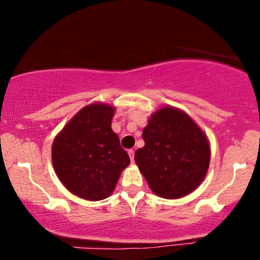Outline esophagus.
Masks as SVG:
<instances>
[{"mask_svg": "<svg viewBox=\"0 0 260 260\" xmlns=\"http://www.w3.org/2000/svg\"><path fill=\"white\" fill-rule=\"evenodd\" d=\"M127 154H129V157L131 159V162H134V158H135V151L133 150V149H130L129 151H127Z\"/></svg>", "mask_w": 260, "mask_h": 260, "instance_id": "1", "label": "esophagus"}]
</instances>
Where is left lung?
<instances>
[{"instance_id":"left-lung-1","label":"left lung","mask_w":260,"mask_h":260,"mask_svg":"<svg viewBox=\"0 0 260 260\" xmlns=\"http://www.w3.org/2000/svg\"><path fill=\"white\" fill-rule=\"evenodd\" d=\"M135 162L152 193L180 199L200 186L211 161V145L201 127L182 110L166 105L152 112Z\"/></svg>"}]
</instances>
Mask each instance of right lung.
<instances>
[{"label":"right lung","instance_id":"add662e5","mask_svg":"<svg viewBox=\"0 0 260 260\" xmlns=\"http://www.w3.org/2000/svg\"><path fill=\"white\" fill-rule=\"evenodd\" d=\"M115 106L91 103L56 135L52 145L55 174L66 189L88 201L113 193L120 173L130 165L127 152L111 129Z\"/></svg>","mask_w":260,"mask_h":260}]
</instances>
